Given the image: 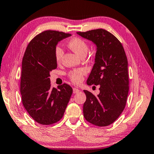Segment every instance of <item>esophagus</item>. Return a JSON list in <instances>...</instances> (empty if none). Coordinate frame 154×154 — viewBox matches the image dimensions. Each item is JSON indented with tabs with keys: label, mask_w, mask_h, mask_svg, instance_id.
<instances>
[{
	"label": "esophagus",
	"mask_w": 154,
	"mask_h": 154,
	"mask_svg": "<svg viewBox=\"0 0 154 154\" xmlns=\"http://www.w3.org/2000/svg\"><path fill=\"white\" fill-rule=\"evenodd\" d=\"M80 91V90L79 89H78V88H73V93H74V94H75V93H78Z\"/></svg>",
	"instance_id": "34e87169"
}]
</instances>
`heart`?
Segmentation results:
<instances>
[{"instance_id": "b5f03b06", "label": "heart", "mask_w": 154, "mask_h": 154, "mask_svg": "<svg viewBox=\"0 0 154 154\" xmlns=\"http://www.w3.org/2000/svg\"><path fill=\"white\" fill-rule=\"evenodd\" d=\"M68 47L74 51L75 53H76L78 55L82 57L83 56H86L87 54L88 47L84 40L79 37H74L70 39L68 43H67ZM63 55V51L60 46H56L55 48V56L56 61L59 62ZM86 73V69L84 68H80L78 69H75L74 71H72L69 73V79H71L73 82L75 84H79L82 82L83 79V75Z\"/></svg>"}]
</instances>
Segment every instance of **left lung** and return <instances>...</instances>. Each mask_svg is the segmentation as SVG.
I'll use <instances>...</instances> for the list:
<instances>
[{"label": "left lung", "instance_id": "8db88e82", "mask_svg": "<svg viewBox=\"0 0 154 154\" xmlns=\"http://www.w3.org/2000/svg\"><path fill=\"white\" fill-rule=\"evenodd\" d=\"M77 34L96 46L95 64L87 83L100 85L97 96L84 91L87 96L83 105L84 117L94 125H110L122 114L128 97V61L125 49L117 38L106 29Z\"/></svg>", "mask_w": 154, "mask_h": 154}]
</instances>
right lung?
Masks as SVG:
<instances>
[{
  "label": "right lung",
  "mask_w": 154,
  "mask_h": 154,
  "mask_svg": "<svg viewBox=\"0 0 154 154\" xmlns=\"http://www.w3.org/2000/svg\"><path fill=\"white\" fill-rule=\"evenodd\" d=\"M72 36L47 30L38 34L27 47L22 60L20 92L24 107L36 122L49 125L60 120L72 94L69 85L51 88L50 72L57 68L55 48Z\"/></svg>",
  "instance_id": "obj_1"
}]
</instances>
